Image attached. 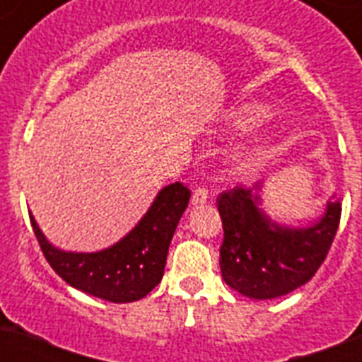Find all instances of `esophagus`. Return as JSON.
<instances>
[{
  "label": "esophagus",
  "mask_w": 362,
  "mask_h": 362,
  "mask_svg": "<svg viewBox=\"0 0 362 362\" xmlns=\"http://www.w3.org/2000/svg\"><path fill=\"white\" fill-rule=\"evenodd\" d=\"M206 201H209V192L204 190V188H196L194 194H192V204L199 206V204H204Z\"/></svg>",
  "instance_id": "34e87169"
}]
</instances>
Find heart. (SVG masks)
<instances>
[{
  "label": "heart",
  "instance_id": "b5f03b06",
  "mask_svg": "<svg viewBox=\"0 0 362 362\" xmlns=\"http://www.w3.org/2000/svg\"><path fill=\"white\" fill-rule=\"evenodd\" d=\"M267 116V110L259 105H243V107L232 108L225 116V127L228 130H245L250 129L252 124L259 123ZM268 139L267 137H254L248 143L235 146L228 156V163L233 172L246 174L259 165V161L267 156Z\"/></svg>",
  "mask_w": 362,
  "mask_h": 362
}]
</instances>
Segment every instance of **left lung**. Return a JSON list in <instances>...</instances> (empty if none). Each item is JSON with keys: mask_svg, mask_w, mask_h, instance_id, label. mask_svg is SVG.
Instances as JSON below:
<instances>
[{"mask_svg": "<svg viewBox=\"0 0 362 362\" xmlns=\"http://www.w3.org/2000/svg\"><path fill=\"white\" fill-rule=\"evenodd\" d=\"M263 183L233 188L217 197L225 241L221 276L230 288L250 299H276L308 283L339 228L341 203L328 201L317 221L306 226L281 225L263 210Z\"/></svg>", "mask_w": 362, "mask_h": 362, "instance_id": "left-lung-1", "label": "left lung"}]
</instances>
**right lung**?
Wrapping results in <instances>:
<instances>
[{
	"label": "right lung",
	"instance_id": "1",
	"mask_svg": "<svg viewBox=\"0 0 362 362\" xmlns=\"http://www.w3.org/2000/svg\"><path fill=\"white\" fill-rule=\"evenodd\" d=\"M190 190L181 183L161 188L150 209L124 238L98 252L56 248L30 216L32 228L50 267L70 286L110 300L132 303L152 292L163 279L174 232L187 210Z\"/></svg>",
	"mask_w": 362,
	"mask_h": 362
}]
</instances>
